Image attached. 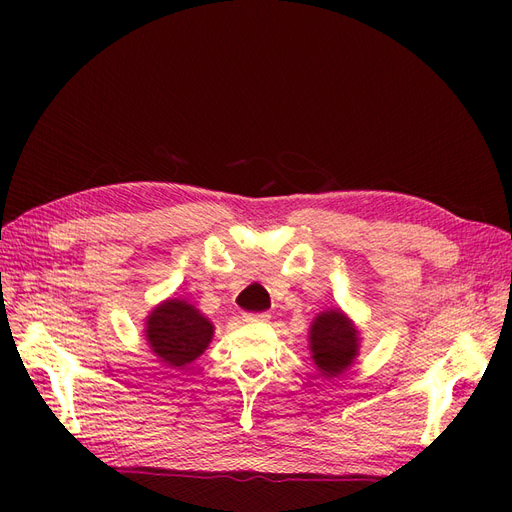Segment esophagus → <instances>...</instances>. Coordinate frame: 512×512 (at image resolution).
I'll return each instance as SVG.
<instances>
[{"label": "esophagus", "instance_id": "34e87169", "mask_svg": "<svg viewBox=\"0 0 512 512\" xmlns=\"http://www.w3.org/2000/svg\"><path fill=\"white\" fill-rule=\"evenodd\" d=\"M271 316L269 314H245L243 316V320L247 322V324H254V322H267Z\"/></svg>", "mask_w": 512, "mask_h": 512}]
</instances>
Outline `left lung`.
Instances as JSON below:
<instances>
[{"mask_svg": "<svg viewBox=\"0 0 512 512\" xmlns=\"http://www.w3.org/2000/svg\"><path fill=\"white\" fill-rule=\"evenodd\" d=\"M307 342L320 376L337 378L354 365L363 337L342 307H329L309 324Z\"/></svg>", "mask_w": 512, "mask_h": 512, "instance_id": "1", "label": "left lung"}]
</instances>
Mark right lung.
<instances>
[{
    "label": "right lung",
    "instance_id": "1",
    "mask_svg": "<svg viewBox=\"0 0 512 512\" xmlns=\"http://www.w3.org/2000/svg\"><path fill=\"white\" fill-rule=\"evenodd\" d=\"M143 333L160 363L183 369L209 348L215 327L190 301L166 299L147 314Z\"/></svg>",
    "mask_w": 512,
    "mask_h": 512
}]
</instances>
